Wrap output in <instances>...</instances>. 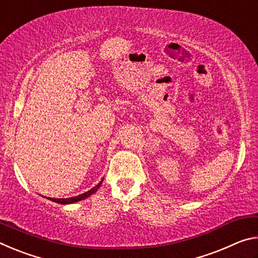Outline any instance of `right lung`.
Instances as JSON below:
<instances>
[{
    "instance_id": "obj_1",
    "label": "right lung",
    "mask_w": 258,
    "mask_h": 258,
    "mask_svg": "<svg viewBox=\"0 0 258 258\" xmlns=\"http://www.w3.org/2000/svg\"><path fill=\"white\" fill-rule=\"evenodd\" d=\"M102 182H103V178L101 181H100L97 185L95 186H93L92 189L91 190H89V191H86V192H84V194H82V195H78V196H76V197H72V198H66V199H56V198H47V199H50V200H52V202H54V203H56V204H61V205H68V204H74V203H77V202H81V200H83V199H86L87 197H90L91 195H93V194H95V192L98 191V189L100 186H101V184H102Z\"/></svg>"
}]
</instances>
